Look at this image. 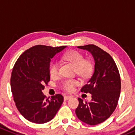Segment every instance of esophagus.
Wrapping results in <instances>:
<instances>
[{"label": "esophagus", "mask_w": 135, "mask_h": 135, "mask_svg": "<svg viewBox=\"0 0 135 135\" xmlns=\"http://www.w3.org/2000/svg\"><path fill=\"white\" fill-rule=\"evenodd\" d=\"M70 98H71V96H69V95H65V96L64 97V100H69V99H70Z\"/></svg>", "instance_id": "34e87169"}]
</instances>
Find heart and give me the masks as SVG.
<instances>
[{
    "label": "heart",
    "mask_w": 135,
    "mask_h": 135,
    "mask_svg": "<svg viewBox=\"0 0 135 135\" xmlns=\"http://www.w3.org/2000/svg\"><path fill=\"white\" fill-rule=\"evenodd\" d=\"M64 60L69 62L75 66V73L83 78H87L92 75L94 70V65L91 60L85 59L80 52L73 50L65 54ZM60 64L57 60L51 62L49 67V75L51 77H56L59 75ZM79 85L76 79H65L60 84V88L66 92L73 91L75 86Z\"/></svg>",
    "instance_id": "b5f03b06"
}]
</instances>
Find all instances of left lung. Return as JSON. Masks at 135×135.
Returning a JSON list of instances; mask_svg holds the SVG:
<instances>
[{"mask_svg":"<svg viewBox=\"0 0 135 135\" xmlns=\"http://www.w3.org/2000/svg\"><path fill=\"white\" fill-rule=\"evenodd\" d=\"M93 55L95 65L93 76L80 91L90 93L92 100L79 98L76 116L81 121L97 125L109 119L117 107L120 93V77L115 62L108 52L94 45L79 46Z\"/></svg>","mask_w":135,"mask_h":135,"instance_id":"1","label":"left lung"}]
</instances>
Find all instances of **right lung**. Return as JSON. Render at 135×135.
<instances>
[{"label": "right lung", "instance_id": "1", "mask_svg": "<svg viewBox=\"0 0 135 135\" xmlns=\"http://www.w3.org/2000/svg\"><path fill=\"white\" fill-rule=\"evenodd\" d=\"M65 47L32 46L14 65L11 79L14 101L20 113L32 123L43 124L52 120L63 103L62 94H55L49 100L42 90L50 81V59Z\"/></svg>", "mask_w": 135, "mask_h": 135}]
</instances>
